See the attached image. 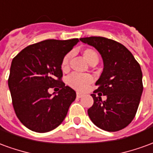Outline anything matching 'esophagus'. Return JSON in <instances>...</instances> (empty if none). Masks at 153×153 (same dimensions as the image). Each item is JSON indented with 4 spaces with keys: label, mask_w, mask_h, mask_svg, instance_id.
<instances>
[{
    "label": "esophagus",
    "mask_w": 153,
    "mask_h": 153,
    "mask_svg": "<svg viewBox=\"0 0 153 153\" xmlns=\"http://www.w3.org/2000/svg\"><path fill=\"white\" fill-rule=\"evenodd\" d=\"M76 97H78V98H80V97H83V93H76Z\"/></svg>",
    "instance_id": "esophagus-1"
}]
</instances>
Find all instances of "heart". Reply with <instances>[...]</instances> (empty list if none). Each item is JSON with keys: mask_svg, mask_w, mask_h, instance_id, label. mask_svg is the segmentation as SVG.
Returning <instances> with one entry per match:
<instances>
[{"mask_svg": "<svg viewBox=\"0 0 153 153\" xmlns=\"http://www.w3.org/2000/svg\"><path fill=\"white\" fill-rule=\"evenodd\" d=\"M82 55L87 62H88L89 64L93 62L97 63L98 61V54L93 49H90V48L84 49L82 51ZM69 60H70V55L68 54L64 57L61 62V69L64 71L67 70L69 68ZM67 81L71 88L78 91H83L93 82V78L89 74H79L74 73L68 77Z\"/></svg>", "mask_w": 153, "mask_h": 153, "instance_id": "1", "label": "heart"}]
</instances>
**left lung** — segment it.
I'll list each match as a JSON object with an SVG mask.
<instances>
[{
  "label": "left lung",
  "mask_w": 153,
  "mask_h": 153,
  "mask_svg": "<svg viewBox=\"0 0 153 153\" xmlns=\"http://www.w3.org/2000/svg\"><path fill=\"white\" fill-rule=\"evenodd\" d=\"M80 41L97 50L104 66L96 82L99 87L91 94L93 105L88 110V116L103 130L119 131L131 123L137 112L143 90L141 67L131 52L115 41L102 37ZM102 95L107 97L105 101Z\"/></svg>",
  "instance_id": "1"
}]
</instances>
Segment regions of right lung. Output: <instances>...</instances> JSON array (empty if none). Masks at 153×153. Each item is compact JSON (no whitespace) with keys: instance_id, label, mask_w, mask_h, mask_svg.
<instances>
[{"instance_id":"right-lung-1","label":"right lung","mask_w":153,"mask_h":153,"mask_svg":"<svg viewBox=\"0 0 153 153\" xmlns=\"http://www.w3.org/2000/svg\"><path fill=\"white\" fill-rule=\"evenodd\" d=\"M79 42L48 39L33 44L12 60L8 86L15 114L25 127L46 133L63 122L76 93L61 81V62ZM60 91L50 94L49 88Z\"/></svg>"}]
</instances>
